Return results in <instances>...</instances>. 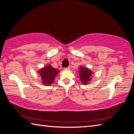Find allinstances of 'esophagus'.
I'll return each mask as SVG.
<instances>
[{
    "label": "esophagus",
    "mask_w": 134,
    "mask_h": 134,
    "mask_svg": "<svg viewBox=\"0 0 134 134\" xmlns=\"http://www.w3.org/2000/svg\"><path fill=\"white\" fill-rule=\"evenodd\" d=\"M70 69H71V68H70V67L69 66V67H67V68H65L64 69L65 70H66V71H68V70H69Z\"/></svg>",
    "instance_id": "obj_1"
}]
</instances>
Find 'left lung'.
I'll list each match as a JSON object with an SVG mask.
<instances>
[{"label":"left lung","instance_id":"obj_1","mask_svg":"<svg viewBox=\"0 0 134 134\" xmlns=\"http://www.w3.org/2000/svg\"><path fill=\"white\" fill-rule=\"evenodd\" d=\"M93 72L86 67H79V76L81 82L83 85H88L92 78Z\"/></svg>","mask_w":134,"mask_h":134}]
</instances>
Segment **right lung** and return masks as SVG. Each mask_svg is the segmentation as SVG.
I'll use <instances>...</instances> for the list:
<instances>
[{
    "mask_svg": "<svg viewBox=\"0 0 134 134\" xmlns=\"http://www.w3.org/2000/svg\"><path fill=\"white\" fill-rule=\"evenodd\" d=\"M42 79L43 84L49 86L52 83L55 78L58 75L59 71L58 69L53 68L51 65H48L37 72Z\"/></svg>",
    "mask_w": 134,
    "mask_h": 134,
    "instance_id": "1",
    "label": "right lung"
}]
</instances>
